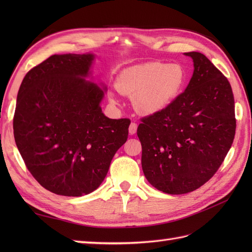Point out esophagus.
<instances>
[{"label": "esophagus", "instance_id": "34e87169", "mask_svg": "<svg viewBox=\"0 0 252 252\" xmlns=\"http://www.w3.org/2000/svg\"><path fill=\"white\" fill-rule=\"evenodd\" d=\"M136 130H137V125H136V123L135 122H131V125L129 126V133H130V134L131 135L135 134Z\"/></svg>", "mask_w": 252, "mask_h": 252}]
</instances>
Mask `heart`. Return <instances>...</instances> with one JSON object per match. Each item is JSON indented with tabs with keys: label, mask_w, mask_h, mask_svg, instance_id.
<instances>
[{
	"label": "heart",
	"mask_w": 252,
	"mask_h": 252,
	"mask_svg": "<svg viewBox=\"0 0 252 252\" xmlns=\"http://www.w3.org/2000/svg\"><path fill=\"white\" fill-rule=\"evenodd\" d=\"M187 80L185 68L179 63L152 62L125 69L117 79L121 93L133 97V105L144 115L162 111L178 98ZM110 98L115 100L114 96Z\"/></svg>",
	"instance_id": "1"
}]
</instances>
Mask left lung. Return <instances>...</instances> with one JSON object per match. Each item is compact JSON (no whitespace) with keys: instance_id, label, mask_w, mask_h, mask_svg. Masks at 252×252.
<instances>
[{"instance_id":"8db88e82","label":"left lung","mask_w":252,"mask_h":252,"mask_svg":"<svg viewBox=\"0 0 252 252\" xmlns=\"http://www.w3.org/2000/svg\"><path fill=\"white\" fill-rule=\"evenodd\" d=\"M187 88L168 108L142 118L137 136L142 169L155 189L171 195L199 189L231 148L236 119L233 91L224 74L198 52Z\"/></svg>"}]
</instances>
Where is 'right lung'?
<instances>
[{
  "instance_id": "obj_1",
  "label": "right lung",
  "mask_w": 252,
  "mask_h": 252,
  "mask_svg": "<svg viewBox=\"0 0 252 252\" xmlns=\"http://www.w3.org/2000/svg\"><path fill=\"white\" fill-rule=\"evenodd\" d=\"M93 61V54L52 55L27 72L18 91L16 145L32 176L57 195L97 189L129 134V119L101 111L106 88L85 80Z\"/></svg>"
}]
</instances>
